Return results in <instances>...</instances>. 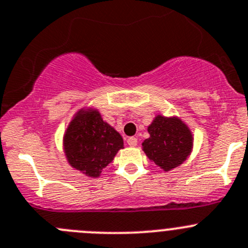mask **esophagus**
<instances>
[{
  "instance_id": "esophagus-1",
  "label": "esophagus",
  "mask_w": 248,
  "mask_h": 248,
  "mask_svg": "<svg viewBox=\"0 0 248 248\" xmlns=\"http://www.w3.org/2000/svg\"><path fill=\"white\" fill-rule=\"evenodd\" d=\"M127 144H128L129 146H136L137 144H138V139H137L136 137H129V138L127 139Z\"/></svg>"
}]
</instances>
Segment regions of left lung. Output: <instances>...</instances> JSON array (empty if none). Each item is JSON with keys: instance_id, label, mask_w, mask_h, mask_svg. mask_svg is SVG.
<instances>
[{"instance_id": "left-lung-1", "label": "left lung", "mask_w": 248, "mask_h": 248, "mask_svg": "<svg viewBox=\"0 0 248 248\" xmlns=\"http://www.w3.org/2000/svg\"><path fill=\"white\" fill-rule=\"evenodd\" d=\"M150 134L143 141V150L149 158L163 170L182 165L193 149V134L178 117L157 115L148 127Z\"/></svg>"}]
</instances>
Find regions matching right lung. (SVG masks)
I'll list each match as a JSON object with an SVG mask.
<instances>
[{
  "label": "right lung",
  "instance_id": "1",
  "mask_svg": "<svg viewBox=\"0 0 248 248\" xmlns=\"http://www.w3.org/2000/svg\"><path fill=\"white\" fill-rule=\"evenodd\" d=\"M122 148L121 134L103 121L97 110H80L64 134V151L69 163L88 177H99Z\"/></svg>",
  "mask_w": 248,
  "mask_h": 248
}]
</instances>
